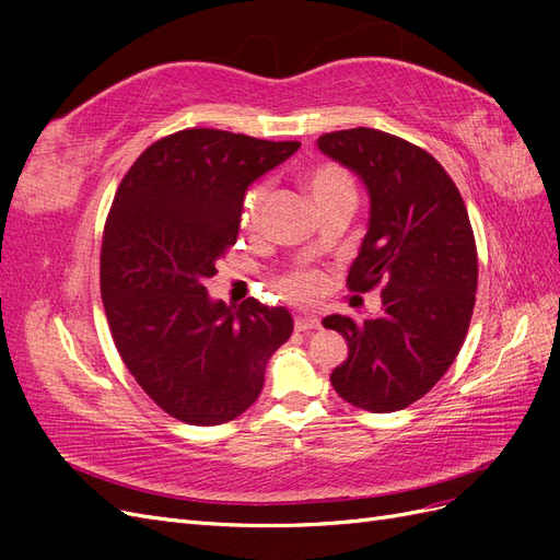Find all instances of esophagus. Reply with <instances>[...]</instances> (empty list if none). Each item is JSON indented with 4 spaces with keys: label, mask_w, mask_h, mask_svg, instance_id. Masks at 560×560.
I'll return each instance as SVG.
<instances>
[{
    "label": "esophagus",
    "mask_w": 560,
    "mask_h": 560,
    "mask_svg": "<svg viewBox=\"0 0 560 560\" xmlns=\"http://www.w3.org/2000/svg\"><path fill=\"white\" fill-rule=\"evenodd\" d=\"M294 327L296 331H311V329H319V319L317 315L311 313H301L294 317Z\"/></svg>",
    "instance_id": "esophagus-1"
}]
</instances>
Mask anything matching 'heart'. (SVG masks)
Listing matches in <instances>:
<instances>
[{"label": "heart", "instance_id": "heart-1", "mask_svg": "<svg viewBox=\"0 0 560 560\" xmlns=\"http://www.w3.org/2000/svg\"><path fill=\"white\" fill-rule=\"evenodd\" d=\"M306 186H308L313 200L317 202V200H325L334 194L352 191V179L348 177L343 167H338L334 163H325V165L313 167L308 179H306ZM264 198H266L264 186H254V189L247 194L245 206H243V224L245 226L257 224ZM282 287L290 296L306 299L319 287V278H317V273H311V270H301V273H292L290 278H284Z\"/></svg>", "mask_w": 560, "mask_h": 560}]
</instances>
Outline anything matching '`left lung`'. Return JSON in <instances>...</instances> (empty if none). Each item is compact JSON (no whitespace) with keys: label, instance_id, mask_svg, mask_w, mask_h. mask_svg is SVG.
<instances>
[{"label":"left lung","instance_id":"left-lung-1","mask_svg":"<svg viewBox=\"0 0 560 560\" xmlns=\"http://www.w3.org/2000/svg\"><path fill=\"white\" fill-rule=\"evenodd\" d=\"M317 149L369 194L366 235L348 287L383 290L374 317L322 319L348 341L331 385L358 409L399 411L430 393L465 341L479 276L469 214L444 167L395 135L338 130L317 138Z\"/></svg>","mask_w":560,"mask_h":560}]
</instances>
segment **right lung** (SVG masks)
I'll use <instances>...</instances> for the list:
<instances>
[{
  "instance_id": "add662e5",
  "label": "right lung",
  "mask_w": 560,
  "mask_h": 560,
  "mask_svg": "<svg viewBox=\"0 0 560 560\" xmlns=\"http://www.w3.org/2000/svg\"><path fill=\"white\" fill-rule=\"evenodd\" d=\"M299 142L191 128L132 163L107 217L100 290L128 371L165 413L222 425L257 401L266 364L294 319L257 299H210L214 261L238 238L252 182Z\"/></svg>"
}]
</instances>
